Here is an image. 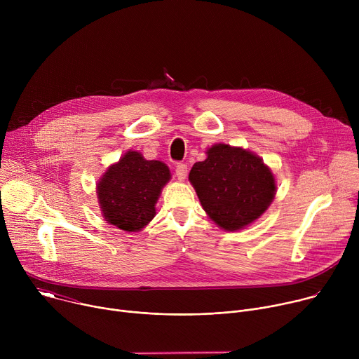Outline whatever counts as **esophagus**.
Returning a JSON list of instances; mask_svg holds the SVG:
<instances>
[{
  "instance_id": "1",
  "label": "esophagus",
  "mask_w": 359,
  "mask_h": 359,
  "mask_svg": "<svg viewBox=\"0 0 359 359\" xmlns=\"http://www.w3.org/2000/svg\"><path fill=\"white\" fill-rule=\"evenodd\" d=\"M176 176L179 180H184L187 176V165L186 163H177L176 165Z\"/></svg>"
}]
</instances>
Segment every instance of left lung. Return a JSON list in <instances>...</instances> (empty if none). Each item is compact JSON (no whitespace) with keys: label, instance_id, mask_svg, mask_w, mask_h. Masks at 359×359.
Here are the masks:
<instances>
[{"label":"left lung","instance_id":"obj_1","mask_svg":"<svg viewBox=\"0 0 359 359\" xmlns=\"http://www.w3.org/2000/svg\"><path fill=\"white\" fill-rule=\"evenodd\" d=\"M189 173L201 206L223 230L236 231L257 220L271 204L277 187L262 158L243 147L217 143Z\"/></svg>","mask_w":359,"mask_h":359}]
</instances>
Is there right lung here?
I'll list each match as a JSON object with an SVG mask.
<instances>
[{
  "label": "right lung",
  "instance_id": "right-lung-1",
  "mask_svg": "<svg viewBox=\"0 0 359 359\" xmlns=\"http://www.w3.org/2000/svg\"><path fill=\"white\" fill-rule=\"evenodd\" d=\"M170 180L169 168L129 150L96 186L99 206L108 223L125 231L142 230L156 215L155 204Z\"/></svg>",
  "mask_w": 359,
  "mask_h": 359
}]
</instances>
